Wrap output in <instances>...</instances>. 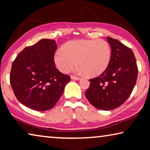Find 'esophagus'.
<instances>
[{
    "label": "esophagus",
    "instance_id": "1",
    "mask_svg": "<svg viewBox=\"0 0 150 150\" xmlns=\"http://www.w3.org/2000/svg\"><path fill=\"white\" fill-rule=\"evenodd\" d=\"M71 78L74 80H79L81 79L79 77H77V76H75V75H71Z\"/></svg>",
    "mask_w": 150,
    "mask_h": 150
}]
</instances>
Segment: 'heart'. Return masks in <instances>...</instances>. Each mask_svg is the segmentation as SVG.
<instances>
[{
    "instance_id": "obj_1",
    "label": "heart",
    "mask_w": 150,
    "mask_h": 150,
    "mask_svg": "<svg viewBox=\"0 0 150 150\" xmlns=\"http://www.w3.org/2000/svg\"><path fill=\"white\" fill-rule=\"evenodd\" d=\"M110 45L104 39H79L68 41L54 54L59 71L68 73L78 64L79 71L95 77L104 72L110 62Z\"/></svg>"
}]
</instances>
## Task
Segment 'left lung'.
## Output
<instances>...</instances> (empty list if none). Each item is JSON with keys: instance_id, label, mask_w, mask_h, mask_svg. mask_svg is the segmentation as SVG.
Wrapping results in <instances>:
<instances>
[{"instance_id": "left-lung-1", "label": "left lung", "mask_w": 150, "mask_h": 150, "mask_svg": "<svg viewBox=\"0 0 150 150\" xmlns=\"http://www.w3.org/2000/svg\"><path fill=\"white\" fill-rule=\"evenodd\" d=\"M107 39L111 48L110 62L99 77L89 79L91 83L85 93L95 108L112 110L130 96L136 83L138 69L132 49L113 38Z\"/></svg>"}]
</instances>
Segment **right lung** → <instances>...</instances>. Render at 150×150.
Segmentation results:
<instances>
[{
    "label": "right lung",
    "mask_w": 150,
    "mask_h": 150,
    "mask_svg": "<svg viewBox=\"0 0 150 150\" xmlns=\"http://www.w3.org/2000/svg\"><path fill=\"white\" fill-rule=\"evenodd\" d=\"M57 49L54 40L41 39L24 49L12 65L10 83L15 96L20 103L33 110L53 108L71 80L56 68L54 54Z\"/></svg>",
    "instance_id": "1"
}]
</instances>
